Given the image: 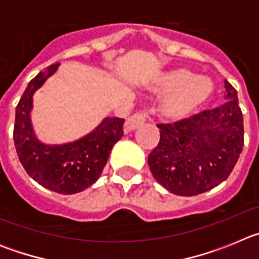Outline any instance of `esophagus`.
<instances>
[{
	"mask_svg": "<svg viewBox=\"0 0 259 259\" xmlns=\"http://www.w3.org/2000/svg\"><path fill=\"white\" fill-rule=\"evenodd\" d=\"M144 122H145V114L144 113L134 114V115L130 116V118L125 120V124H124L125 132L134 131V130L140 127Z\"/></svg>",
	"mask_w": 259,
	"mask_h": 259,
	"instance_id": "1",
	"label": "esophagus"
}]
</instances>
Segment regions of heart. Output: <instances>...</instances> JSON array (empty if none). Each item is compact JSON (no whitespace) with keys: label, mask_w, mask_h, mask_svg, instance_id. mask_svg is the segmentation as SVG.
<instances>
[{"label":"heart","mask_w":259,"mask_h":259,"mask_svg":"<svg viewBox=\"0 0 259 259\" xmlns=\"http://www.w3.org/2000/svg\"><path fill=\"white\" fill-rule=\"evenodd\" d=\"M154 91L170 96L162 106V113L170 119H184L197 113L210 101L214 84L206 76H198L188 68H175L157 80Z\"/></svg>","instance_id":"heart-1"}]
</instances>
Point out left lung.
<instances>
[{
  "mask_svg": "<svg viewBox=\"0 0 259 259\" xmlns=\"http://www.w3.org/2000/svg\"><path fill=\"white\" fill-rule=\"evenodd\" d=\"M222 106L174 124H158L161 139L148 157L154 179L178 196L215 188L232 172L244 146L237 92L224 80Z\"/></svg>",
  "mask_w": 259,
  "mask_h": 259,
  "instance_id": "obj_1",
  "label": "left lung"
}]
</instances>
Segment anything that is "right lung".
I'll list each match as a JSON object with an SVG mask.
<instances>
[{
  "instance_id": "add662e5",
  "label": "right lung",
  "mask_w": 259,
  "mask_h": 259,
  "mask_svg": "<svg viewBox=\"0 0 259 259\" xmlns=\"http://www.w3.org/2000/svg\"><path fill=\"white\" fill-rule=\"evenodd\" d=\"M59 67L50 65L28 83L15 111L14 144L20 163L44 188L62 194L83 192L102 174L110 152L123 136L124 119L105 118L97 127L72 143L45 144L33 131V95Z\"/></svg>"
}]
</instances>
